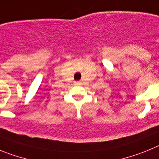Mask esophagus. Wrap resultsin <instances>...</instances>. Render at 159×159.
I'll return each mask as SVG.
<instances>
[{
  "instance_id": "1",
  "label": "esophagus",
  "mask_w": 159,
  "mask_h": 159,
  "mask_svg": "<svg viewBox=\"0 0 159 159\" xmlns=\"http://www.w3.org/2000/svg\"><path fill=\"white\" fill-rule=\"evenodd\" d=\"M74 84H75V85H81V84H82V83H81L80 81H75V82H74Z\"/></svg>"
}]
</instances>
